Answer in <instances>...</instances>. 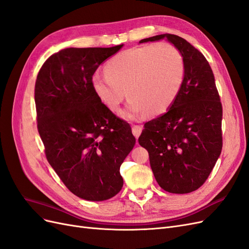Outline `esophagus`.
Here are the masks:
<instances>
[{"mask_svg": "<svg viewBox=\"0 0 249 249\" xmlns=\"http://www.w3.org/2000/svg\"><path fill=\"white\" fill-rule=\"evenodd\" d=\"M141 132H142V126H140V125H133L132 126V133H133V135L136 138H138L139 136H140V134H141Z\"/></svg>", "mask_w": 249, "mask_h": 249, "instance_id": "esophagus-1", "label": "esophagus"}]
</instances>
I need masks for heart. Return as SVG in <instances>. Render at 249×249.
Returning <instances> with one entry per match:
<instances>
[{
    "label": "heart",
    "instance_id": "obj_1",
    "mask_svg": "<svg viewBox=\"0 0 249 249\" xmlns=\"http://www.w3.org/2000/svg\"><path fill=\"white\" fill-rule=\"evenodd\" d=\"M106 74L95 72L91 87L101 103L116 112L129 97L126 118L143 114L158 116L176 102L185 80V61L170 43L132 48L112 57L105 65Z\"/></svg>",
    "mask_w": 249,
    "mask_h": 249
}]
</instances>
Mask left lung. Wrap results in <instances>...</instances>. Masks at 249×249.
<instances>
[{
    "label": "left lung",
    "instance_id": "1",
    "mask_svg": "<svg viewBox=\"0 0 249 249\" xmlns=\"http://www.w3.org/2000/svg\"><path fill=\"white\" fill-rule=\"evenodd\" d=\"M163 38L184 58V84L170 109L144 124L138 141L147 149L162 189L190 193L206 182L221 154L222 105L213 71L192 44L173 34L156 35L139 43Z\"/></svg>",
    "mask_w": 249,
    "mask_h": 249
}]
</instances>
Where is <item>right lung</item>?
<instances>
[{"instance_id": "add662e5", "label": "right lung", "mask_w": 249, "mask_h": 249, "mask_svg": "<svg viewBox=\"0 0 249 249\" xmlns=\"http://www.w3.org/2000/svg\"><path fill=\"white\" fill-rule=\"evenodd\" d=\"M112 48H69L49 57L35 83L37 129L51 166L78 197L102 201L122 190L119 168L136 139L101 103L91 77Z\"/></svg>"}]
</instances>
